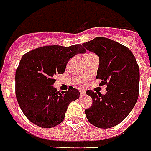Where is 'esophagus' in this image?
<instances>
[{"instance_id": "1", "label": "esophagus", "mask_w": 151, "mask_h": 151, "mask_svg": "<svg viewBox=\"0 0 151 151\" xmlns=\"http://www.w3.org/2000/svg\"><path fill=\"white\" fill-rule=\"evenodd\" d=\"M80 94H81V96H86V92L84 91H80Z\"/></svg>"}]
</instances>
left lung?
<instances>
[{
  "mask_svg": "<svg viewBox=\"0 0 151 151\" xmlns=\"http://www.w3.org/2000/svg\"><path fill=\"white\" fill-rule=\"evenodd\" d=\"M82 45L99 56L96 78L101 80V86H107L106 95L86 91L93 102L85 113L93 125L111 128L125 120L137 101L139 65L129 48L111 39L96 37Z\"/></svg>",
  "mask_w": 151,
  "mask_h": 151,
  "instance_id": "1",
  "label": "left lung"
}]
</instances>
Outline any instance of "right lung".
<instances>
[{"instance_id":"right-lung-1","label":"right lung","mask_w":151,"mask_h":151,"mask_svg":"<svg viewBox=\"0 0 151 151\" xmlns=\"http://www.w3.org/2000/svg\"><path fill=\"white\" fill-rule=\"evenodd\" d=\"M86 50L80 44L65 47L45 45L21 57L16 71V96L21 111L33 124L51 128L60 124L67 107L79 99L80 91L72 86L58 91L55 75L63 74L69 60Z\"/></svg>"}]
</instances>
